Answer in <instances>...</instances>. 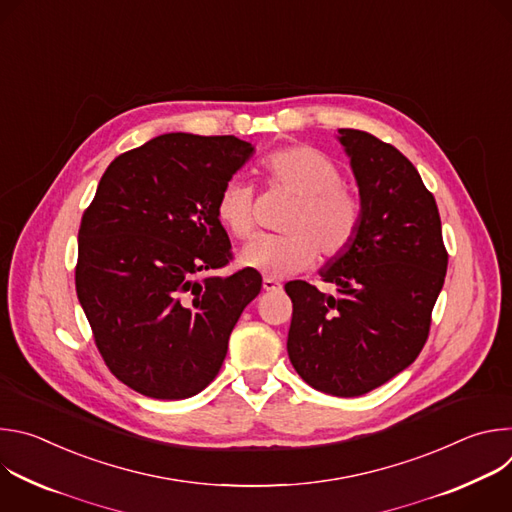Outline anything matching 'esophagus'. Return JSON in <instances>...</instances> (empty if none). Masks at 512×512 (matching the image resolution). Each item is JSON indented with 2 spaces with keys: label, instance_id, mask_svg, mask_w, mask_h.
<instances>
[{
  "label": "esophagus",
  "instance_id": "obj_1",
  "mask_svg": "<svg viewBox=\"0 0 512 512\" xmlns=\"http://www.w3.org/2000/svg\"><path fill=\"white\" fill-rule=\"evenodd\" d=\"M263 289H265V291H279V289H281V283L275 281V279H271V277H265V279H263Z\"/></svg>",
  "mask_w": 512,
  "mask_h": 512
}]
</instances>
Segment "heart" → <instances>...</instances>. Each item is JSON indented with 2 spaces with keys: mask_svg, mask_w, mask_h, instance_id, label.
Returning a JSON list of instances; mask_svg holds the SVG:
<instances>
[{
  "mask_svg": "<svg viewBox=\"0 0 512 512\" xmlns=\"http://www.w3.org/2000/svg\"><path fill=\"white\" fill-rule=\"evenodd\" d=\"M271 182L296 194L285 214L283 235H259L241 251V263L267 277L300 273L322 257L340 255L360 223V200L340 182L338 166L310 145H291L263 160ZM216 216L237 239L255 229L253 186L235 176L216 200Z\"/></svg>",
  "mask_w": 512,
  "mask_h": 512,
  "instance_id": "1",
  "label": "heart"
}]
</instances>
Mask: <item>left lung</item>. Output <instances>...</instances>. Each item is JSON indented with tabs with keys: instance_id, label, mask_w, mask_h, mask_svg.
Listing matches in <instances>:
<instances>
[{
	"instance_id": "8db88e82",
	"label": "left lung",
	"mask_w": 512,
	"mask_h": 512,
	"mask_svg": "<svg viewBox=\"0 0 512 512\" xmlns=\"http://www.w3.org/2000/svg\"><path fill=\"white\" fill-rule=\"evenodd\" d=\"M360 196L350 245L318 273L338 294L285 283L294 304L287 354L298 375L334 397L369 393L421 352L440 296L448 253L433 194L393 145L338 129Z\"/></svg>"
}]
</instances>
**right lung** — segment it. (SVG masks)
I'll list each match as a JSON object with an SVG mask.
<instances>
[{
    "mask_svg": "<svg viewBox=\"0 0 512 512\" xmlns=\"http://www.w3.org/2000/svg\"><path fill=\"white\" fill-rule=\"evenodd\" d=\"M255 154L235 135L164 133L105 170L79 229L77 296L109 371L164 401L200 393L261 275H208L231 259L216 216L223 186Z\"/></svg>",
    "mask_w": 512,
    "mask_h": 512,
    "instance_id": "1",
    "label": "right lung"
}]
</instances>
